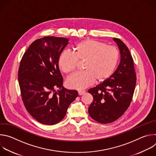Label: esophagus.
Returning <instances> with one entry per match:
<instances>
[{
	"label": "esophagus",
	"mask_w": 156,
	"mask_h": 156,
	"mask_svg": "<svg viewBox=\"0 0 156 156\" xmlns=\"http://www.w3.org/2000/svg\"><path fill=\"white\" fill-rule=\"evenodd\" d=\"M85 93V91H83V90H80V91H78V94L81 96L83 94H84Z\"/></svg>",
	"instance_id": "1"
}]
</instances>
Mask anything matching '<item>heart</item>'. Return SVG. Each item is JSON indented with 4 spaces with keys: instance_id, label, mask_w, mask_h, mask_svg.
<instances>
[{
    "instance_id": "obj_1",
    "label": "heart",
    "mask_w": 156,
    "mask_h": 156,
    "mask_svg": "<svg viewBox=\"0 0 156 156\" xmlns=\"http://www.w3.org/2000/svg\"><path fill=\"white\" fill-rule=\"evenodd\" d=\"M74 55L63 52L59 56L58 64L65 74L75 72L77 63L83 62V72L69 77L66 84L72 89L82 90L94 81L100 83L108 79L114 73L118 61L117 49L104 42L93 39L83 40L73 47Z\"/></svg>"
}]
</instances>
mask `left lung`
I'll return each mask as SVG.
<instances>
[{
    "label": "left lung",
    "mask_w": 156,
    "mask_h": 156,
    "mask_svg": "<svg viewBox=\"0 0 156 156\" xmlns=\"http://www.w3.org/2000/svg\"><path fill=\"white\" fill-rule=\"evenodd\" d=\"M120 62L109 78L88 90L93 101L88 108L90 117L101 123H109L119 119L129 106L135 91L136 75L134 62L125 44L118 38Z\"/></svg>",
    "instance_id": "obj_1"
}]
</instances>
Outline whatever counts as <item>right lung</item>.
I'll list each match as a JSON object with an SVG mask.
<instances>
[{
  "instance_id": "obj_1",
  "label": "right lung",
  "mask_w": 156,
  "mask_h": 156,
  "mask_svg": "<svg viewBox=\"0 0 156 156\" xmlns=\"http://www.w3.org/2000/svg\"><path fill=\"white\" fill-rule=\"evenodd\" d=\"M69 41L54 36L38 39L30 46L20 62L18 77L22 100L29 114L42 124L60 122L78 96L77 91L62 86L58 64Z\"/></svg>"
}]
</instances>
